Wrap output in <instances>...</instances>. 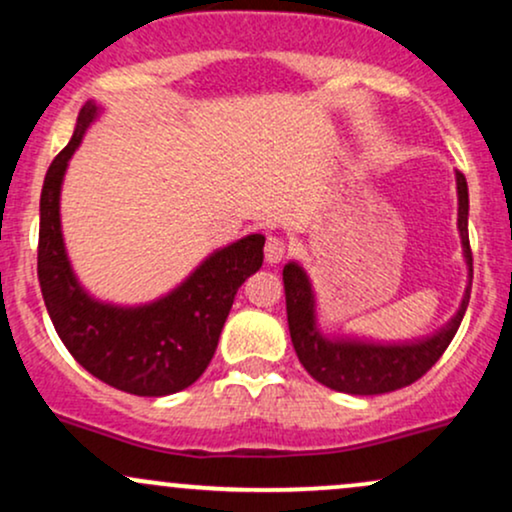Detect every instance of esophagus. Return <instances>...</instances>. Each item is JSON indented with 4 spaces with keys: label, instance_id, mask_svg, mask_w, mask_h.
Wrapping results in <instances>:
<instances>
[{
    "label": "esophagus",
    "instance_id": "esophagus-1",
    "mask_svg": "<svg viewBox=\"0 0 512 512\" xmlns=\"http://www.w3.org/2000/svg\"><path fill=\"white\" fill-rule=\"evenodd\" d=\"M286 250H289V245H286V240L281 236H269L267 243H264V260L269 264H279L284 260Z\"/></svg>",
    "mask_w": 512,
    "mask_h": 512
}]
</instances>
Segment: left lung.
<instances>
[{
	"label": "left lung",
	"mask_w": 512,
	"mask_h": 512,
	"mask_svg": "<svg viewBox=\"0 0 512 512\" xmlns=\"http://www.w3.org/2000/svg\"><path fill=\"white\" fill-rule=\"evenodd\" d=\"M457 228L462 236L464 260L469 267V286L464 293L460 310L438 334L414 344H370L349 342V339H325L315 327V296L310 289L308 276L296 262L284 267L286 315H289V332L298 361L310 375L330 390L346 395H383L407 387L426 375L445 354L457 327H460L464 310L469 305L472 291V248H469V192L467 180L457 173Z\"/></svg>",
	"instance_id": "1"
}]
</instances>
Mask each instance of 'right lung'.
<instances>
[{
	"label": "right lung",
	"instance_id": "obj_1",
	"mask_svg": "<svg viewBox=\"0 0 512 512\" xmlns=\"http://www.w3.org/2000/svg\"><path fill=\"white\" fill-rule=\"evenodd\" d=\"M96 103L81 108L76 129L45 175L40 192L38 281L52 325L69 354L105 385L137 397H163L190 387L209 366L223 322L243 281L262 267L264 236L216 250L185 284L161 301L139 308L93 301L69 267L60 228L64 170Z\"/></svg>",
	"mask_w": 512,
	"mask_h": 512
}]
</instances>
